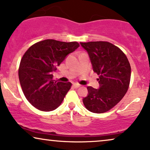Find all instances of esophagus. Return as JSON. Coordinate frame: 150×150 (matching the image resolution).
Listing matches in <instances>:
<instances>
[{
    "instance_id": "obj_1",
    "label": "esophagus",
    "mask_w": 150,
    "mask_h": 150,
    "mask_svg": "<svg viewBox=\"0 0 150 150\" xmlns=\"http://www.w3.org/2000/svg\"><path fill=\"white\" fill-rule=\"evenodd\" d=\"M73 86L74 88H79V87H80L81 85L79 84H76V83H74V84H73Z\"/></svg>"
}]
</instances>
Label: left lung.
I'll return each instance as SVG.
<instances>
[{
  "instance_id": "1",
  "label": "left lung",
  "mask_w": 150,
  "mask_h": 150,
  "mask_svg": "<svg viewBox=\"0 0 150 150\" xmlns=\"http://www.w3.org/2000/svg\"><path fill=\"white\" fill-rule=\"evenodd\" d=\"M88 52L93 69L99 75L100 88L88 86L83 103L89 111L107 112L122 99L129 86L131 66L124 52L107 41L80 43Z\"/></svg>"
}]
</instances>
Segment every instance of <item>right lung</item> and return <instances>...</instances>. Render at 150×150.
Listing matches in <instances>:
<instances>
[{"label": "right lung", "instance_id": "right-lung-1", "mask_svg": "<svg viewBox=\"0 0 150 150\" xmlns=\"http://www.w3.org/2000/svg\"><path fill=\"white\" fill-rule=\"evenodd\" d=\"M79 46L76 41L46 39L31 45L24 53L18 68V78L24 96L36 109L53 111L63 102L72 84L53 80L52 72Z\"/></svg>", "mask_w": 150, "mask_h": 150}]
</instances>
